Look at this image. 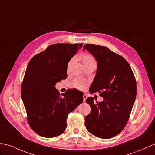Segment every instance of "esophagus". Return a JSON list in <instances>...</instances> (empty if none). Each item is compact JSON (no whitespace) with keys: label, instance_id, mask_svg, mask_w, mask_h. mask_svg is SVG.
<instances>
[{"label":"esophagus","instance_id":"obj_1","mask_svg":"<svg viewBox=\"0 0 155 155\" xmlns=\"http://www.w3.org/2000/svg\"><path fill=\"white\" fill-rule=\"evenodd\" d=\"M87 99V96L86 94H84L83 95V100H84V102L86 101V100Z\"/></svg>","mask_w":155,"mask_h":155}]
</instances>
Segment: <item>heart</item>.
<instances>
[{"instance_id": "obj_1", "label": "heart", "mask_w": 155, "mask_h": 155, "mask_svg": "<svg viewBox=\"0 0 155 155\" xmlns=\"http://www.w3.org/2000/svg\"><path fill=\"white\" fill-rule=\"evenodd\" d=\"M82 62L83 65H84L91 63H96V61L91 55L84 54L82 56ZM72 85L74 88H76L77 89H83L86 85V81L82 78H77L73 81Z\"/></svg>"}]
</instances>
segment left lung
Returning a JSON list of instances; mask_svg holds the SVG:
<instances>
[{
  "instance_id": "left-lung-1",
  "label": "left lung",
  "mask_w": 155,
  "mask_h": 155,
  "mask_svg": "<svg viewBox=\"0 0 155 155\" xmlns=\"http://www.w3.org/2000/svg\"><path fill=\"white\" fill-rule=\"evenodd\" d=\"M83 50L97 62L90 92L100 93L104 99L101 102L93 97L86 99L91 112L85 117L86 128L97 137L112 138L124 129L128 120L136 97V79L126 59L107 47L88 44Z\"/></svg>"
}]
</instances>
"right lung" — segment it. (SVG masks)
I'll use <instances>...</instances> for the list:
<instances>
[{
	"label": "right lung",
	"instance_id": "right-lung-1",
	"mask_svg": "<svg viewBox=\"0 0 155 155\" xmlns=\"http://www.w3.org/2000/svg\"><path fill=\"white\" fill-rule=\"evenodd\" d=\"M82 44H54L31 59L21 96L29 124L39 136L54 137L65 130L69 113L83 101V93L69 89L59 94L57 82L67 78V65Z\"/></svg>",
	"mask_w": 155,
	"mask_h": 155
}]
</instances>
